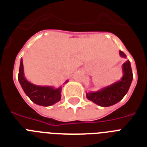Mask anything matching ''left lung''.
<instances>
[{
    "instance_id": "8db88e82",
    "label": "left lung",
    "mask_w": 147,
    "mask_h": 147,
    "mask_svg": "<svg viewBox=\"0 0 147 147\" xmlns=\"http://www.w3.org/2000/svg\"><path fill=\"white\" fill-rule=\"evenodd\" d=\"M119 55L123 58L126 57V55L121 51H119ZM122 71L123 76L121 80L97 91L86 93L87 98L102 107H110L121 100L129 90L133 79L131 66L129 60H127L122 65Z\"/></svg>"
}]
</instances>
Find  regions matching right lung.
I'll return each mask as SVG.
<instances>
[{
  "label": "right lung",
  "mask_w": 147,
  "mask_h": 147,
  "mask_svg": "<svg viewBox=\"0 0 147 147\" xmlns=\"http://www.w3.org/2000/svg\"><path fill=\"white\" fill-rule=\"evenodd\" d=\"M18 80L24 92L35 104L42 107H50L61 100L62 88H54L51 86H39L27 81L24 76L22 59H21ZM68 81L65 82L67 83Z\"/></svg>",
  "instance_id": "1"
}]
</instances>
